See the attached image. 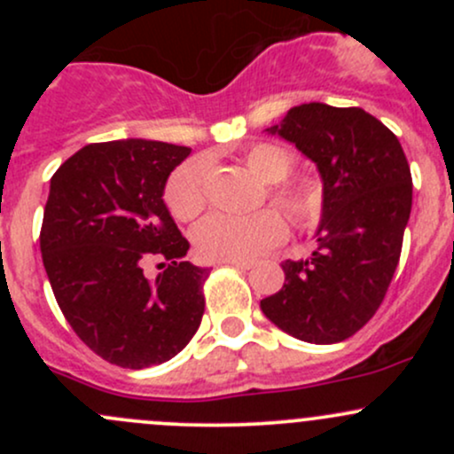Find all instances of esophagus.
<instances>
[{
  "mask_svg": "<svg viewBox=\"0 0 454 454\" xmlns=\"http://www.w3.org/2000/svg\"><path fill=\"white\" fill-rule=\"evenodd\" d=\"M226 265H231V268H237V270H250L253 268V261H223Z\"/></svg>",
  "mask_w": 454,
  "mask_h": 454,
  "instance_id": "1",
  "label": "esophagus"
}]
</instances>
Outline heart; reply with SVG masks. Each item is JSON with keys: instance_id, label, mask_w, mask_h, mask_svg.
Masks as SVG:
<instances>
[{"instance_id": "heart-1", "label": "heart", "mask_w": 454, "mask_h": 454, "mask_svg": "<svg viewBox=\"0 0 454 454\" xmlns=\"http://www.w3.org/2000/svg\"><path fill=\"white\" fill-rule=\"evenodd\" d=\"M246 167L265 186V195L299 226H312L325 210V191L314 177H287L296 158L286 146L256 142L244 151ZM168 210L180 222H191L206 208V162L195 158L168 177L164 191ZM286 237V222L272 208L235 217L213 215L195 228V248L208 261H246L278 244Z\"/></svg>"}]
</instances>
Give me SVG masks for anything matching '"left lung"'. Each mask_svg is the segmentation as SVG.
<instances>
[{
	"instance_id": "1",
	"label": "left lung",
	"mask_w": 454,
	"mask_h": 454,
	"mask_svg": "<svg viewBox=\"0 0 454 454\" xmlns=\"http://www.w3.org/2000/svg\"><path fill=\"white\" fill-rule=\"evenodd\" d=\"M290 140L323 177L318 248L281 263L286 283L261 301L278 329L314 345L347 340L387 296L413 204L400 140L360 107L305 103L265 129Z\"/></svg>"
}]
</instances>
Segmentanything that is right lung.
I'll list each match as a JSON object with an SVG mask.
<instances>
[{"instance_id": "add662e5", "label": "right lung", "mask_w": 454, "mask_h": 454, "mask_svg": "<svg viewBox=\"0 0 454 454\" xmlns=\"http://www.w3.org/2000/svg\"><path fill=\"white\" fill-rule=\"evenodd\" d=\"M191 153L155 140L94 142L50 180L41 256L76 336L122 369L180 354L204 316L208 268L184 261L189 241L164 204V184ZM160 260V272L141 270Z\"/></svg>"}]
</instances>
